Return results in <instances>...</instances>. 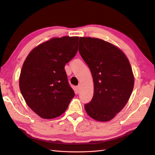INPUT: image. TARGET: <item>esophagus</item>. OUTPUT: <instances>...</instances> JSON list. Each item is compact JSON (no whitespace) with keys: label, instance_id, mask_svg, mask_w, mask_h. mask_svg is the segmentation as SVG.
<instances>
[{"label":"esophagus","instance_id":"esophagus-1","mask_svg":"<svg viewBox=\"0 0 155 155\" xmlns=\"http://www.w3.org/2000/svg\"><path fill=\"white\" fill-rule=\"evenodd\" d=\"M76 90H77V92H78V93L79 92H80V85L76 86Z\"/></svg>","mask_w":155,"mask_h":155}]
</instances>
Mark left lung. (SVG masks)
Wrapping results in <instances>:
<instances>
[{
  "instance_id": "1",
  "label": "left lung",
  "mask_w": 155,
  "mask_h": 155,
  "mask_svg": "<svg viewBox=\"0 0 155 155\" xmlns=\"http://www.w3.org/2000/svg\"><path fill=\"white\" fill-rule=\"evenodd\" d=\"M79 52L91 71L94 95L84 108L90 117L109 121L127 104L134 76L129 60L120 48L103 40L80 37Z\"/></svg>"
}]
</instances>
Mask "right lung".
<instances>
[{
  "label": "right lung",
  "mask_w": 155,
  "mask_h": 155,
  "mask_svg": "<svg viewBox=\"0 0 155 155\" xmlns=\"http://www.w3.org/2000/svg\"><path fill=\"white\" fill-rule=\"evenodd\" d=\"M78 40V36L52 38L35 47L23 64L20 91L26 104L40 117L62 115L74 97L65 65L76 54Z\"/></svg>",
  "instance_id": "obj_1"
}]
</instances>
